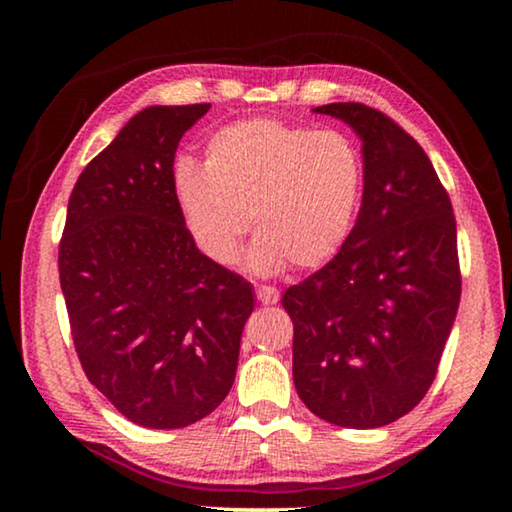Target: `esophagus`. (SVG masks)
Here are the masks:
<instances>
[{
    "mask_svg": "<svg viewBox=\"0 0 512 512\" xmlns=\"http://www.w3.org/2000/svg\"><path fill=\"white\" fill-rule=\"evenodd\" d=\"M256 298L261 300L263 305H275L279 300V291L275 289V286H256Z\"/></svg>",
    "mask_w": 512,
    "mask_h": 512,
    "instance_id": "34e87169",
    "label": "esophagus"
}]
</instances>
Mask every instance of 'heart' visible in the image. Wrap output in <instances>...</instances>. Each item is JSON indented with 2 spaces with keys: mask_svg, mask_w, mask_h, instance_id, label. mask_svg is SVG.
Instances as JSON below:
<instances>
[{
  "mask_svg": "<svg viewBox=\"0 0 512 512\" xmlns=\"http://www.w3.org/2000/svg\"><path fill=\"white\" fill-rule=\"evenodd\" d=\"M363 177L361 151L345 132L251 118L214 132L202 167L184 163L174 184L202 256L233 265L251 216L247 263L272 275L338 254L359 216Z\"/></svg>",
  "mask_w": 512,
  "mask_h": 512,
  "instance_id": "heart-1",
  "label": "heart"
}]
</instances>
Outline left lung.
Listing matches in <instances>:
<instances>
[{"label": "left lung", "mask_w": 512, "mask_h": 512, "mask_svg": "<svg viewBox=\"0 0 512 512\" xmlns=\"http://www.w3.org/2000/svg\"><path fill=\"white\" fill-rule=\"evenodd\" d=\"M363 142V200L342 249L284 291L293 384L314 415L377 429L429 391L461 296L457 221L422 146L361 102L314 109Z\"/></svg>", "instance_id": "left-lung-1"}]
</instances>
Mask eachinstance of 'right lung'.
Instances as JSON below:
<instances>
[{
	"label": "right lung",
	"instance_id": "1",
	"mask_svg": "<svg viewBox=\"0 0 512 512\" xmlns=\"http://www.w3.org/2000/svg\"><path fill=\"white\" fill-rule=\"evenodd\" d=\"M209 104L149 107L90 160L69 195L58 270L83 373L146 429H181L235 382L251 284L195 247L174 153Z\"/></svg>",
	"mask_w": 512,
	"mask_h": 512
}]
</instances>
